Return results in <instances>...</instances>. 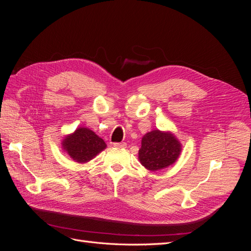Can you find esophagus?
<instances>
[{"label":"esophagus","instance_id":"34e87169","mask_svg":"<svg viewBox=\"0 0 251 251\" xmlns=\"http://www.w3.org/2000/svg\"><path fill=\"white\" fill-rule=\"evenodd\" d=\"M113 147L123 149V148H126V142H115V143H113Z\"/></svg>","mask_w":251,"mask_h":251}]
</instances>
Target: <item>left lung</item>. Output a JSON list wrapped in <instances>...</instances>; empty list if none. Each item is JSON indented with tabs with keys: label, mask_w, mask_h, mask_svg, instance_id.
Wrapping results in <instances>:
<instances>
[{
	"label": "left lung",
	"mask_w": 251,
	"mask_h": 251,
	"mask_svg": "<svg viewBox=\"0 0 251 251\" xmlns=\"http://www.w3.org/2000/svg\"><path fill=\"white\" fill-rule=\"evenodd\" d=\"M182 144L170 131L153 130L144 134L138 159L142 166L151 172L169 168L178 160Z\"/></svg>",
	"instance_id": "1"
}]
</instances>
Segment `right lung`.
<instances>
[{
	"mask_svg": "<svg viewBox=\"0 0 251 251\" xmlns=\"http://www.w3.org/2000/svg\"><path fill=\"white\" fill-rule=\"evenodd\" d=\"M107 144L100 136L86 126H79L73 133L66 135L62 149L77 163H87L102 151Z\"/></svg>",
	"mask_w": 251,
	"mask_h": 251,
	"instance_id": "obj_1",
	"label": "right lung"
}]
</instances>
